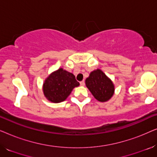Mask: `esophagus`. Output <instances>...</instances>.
I'll list each match as a JSON object with an SVG mask.
<instances>
[{"label":"esophagus","instance_id":"1","mask_svg":"<svg viewBox=\"0 0 157 157\" xmlns=\"http://www.w3.org/2000/svg\"><path fill=\"white\" fill-rule=\"evenodd\" d=\"M80 85L81 86H83L85 85V82H84V81H81V82H80Z\"/></svg>","mask_w":157,"mask_h":157}]
</instances>
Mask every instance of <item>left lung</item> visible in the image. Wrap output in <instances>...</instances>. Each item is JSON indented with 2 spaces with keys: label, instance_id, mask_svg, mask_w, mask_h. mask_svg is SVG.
Masks as SVG:
<instances>
[{
  "label": "left lung",
  "instance_id": "left-lung-1",
  "mask_svg": "<svg viewBox=\"0 0 157 157\" xmlns=\"http://www.w3.org/2000/svg\"><path fill=\"white\" fill-rule=\"evenodd\" d=\"M86 86L94 98L101 102L109 101L114 93L113 82L100 69L91 72L89 76L86 79Z\"/></svg>",
  "mask_w": 157,
  "mask_h": 157
}]
</instances>
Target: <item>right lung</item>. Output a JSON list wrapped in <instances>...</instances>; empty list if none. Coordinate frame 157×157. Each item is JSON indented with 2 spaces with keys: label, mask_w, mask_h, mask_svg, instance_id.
Masks as SVG:
<instances>
[{
  "label": "right lung",
  "mask_w": 157,
  "mask_h": 157,
  "mask_svg": "<svg viewBox=\"0 0 157 157\" xmlns=\"http://www.w3.org/2000/svg\"><path fill=\"white\" fill-rule=\"evenodd\" d=\"M78 86L74 75L61 68L47 77L43 85V91L48 101L60 103L65 101L72 90Z\"/></svg>",
  "instance_id": "obj_1"
}]
</instances>
